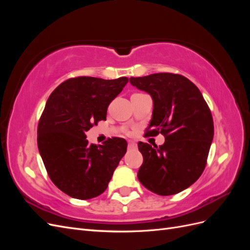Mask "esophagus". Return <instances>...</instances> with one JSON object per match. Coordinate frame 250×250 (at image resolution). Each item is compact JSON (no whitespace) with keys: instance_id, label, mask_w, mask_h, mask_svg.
<instances>
[{"instance_id":"1","label":"esophagus","mask_w":250,"mask_h":250,"mask_svg":"<svg viewBox=\"0 0 250 250\" xmlns=\"http://www.w3.org/2000/svg\"><path fill=\"white\" fill-rule=\"evenodd\" d=\"M137 147V144H135L134 142H128V148H135Z\"/></svg>"}]
</instances>
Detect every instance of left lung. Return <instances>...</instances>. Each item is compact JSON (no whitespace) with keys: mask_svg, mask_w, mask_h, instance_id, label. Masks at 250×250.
<instances>
[{"mask_svg":"<svg viewBox=\"0 0 250 250\" xmlns=\"http://www.w3.org/2000/svg\"><path fill=\"white\" fill-rule=\"evenodd\" d=\"M130 83L153 100L147 137L162 133L166 141L152 147L140 142V183L157 195L177 194L192 186L206 168L214 138L210 110L198 87L178 74L131 77Z\"/></svg>","mask_w":250,"mask_h":250,"instance_id":"1","label":"left lung"}]
</instances>
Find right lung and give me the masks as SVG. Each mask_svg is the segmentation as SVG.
<instances>
[{
	"label": "right lung",
	"mask_w": 250,
	"mask_h": 250,
	"mask_svg": "<svg viewBox=\"0 0 250 250\" xmlns=\"http://www.w3.org/2000/svg\"><path fill=\"white\" fill-rule=\"evenodd\" d=\"M127 82V77L71 78L49 97L37 127V146L53 184L73 198L86 200L102 194L126 153L124 139H108L96 146L85 132L106 120L109 103Z\"/></svg>",
	"instance_id": "1"
}]
</instances>
